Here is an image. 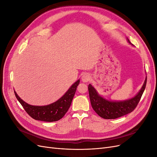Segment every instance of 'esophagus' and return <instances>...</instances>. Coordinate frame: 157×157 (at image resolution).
Returning a JSON list of instances; mask_svg holds the SVG:
<instances>
[{"label": "esophagus", "mask_w": 157, "mask_h": 157, "mask_svg": "<svg viewBox=\"0 0 157 157\" xmlns=\"http://www.w3.org/2000/svg\"><path fill=\"white\" fill-rule=\"evenodd\" d=\"M90 80V76L88 73H85L82 76V80L84 82H88Z\"/></svg>", "instance_id": "34e87169"}]
</instances>
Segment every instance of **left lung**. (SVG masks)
<instances>
[{"label": "left lung", "instance_id": "obj_1", "mask_svg": "<svg viewBox=\"0 0 157 157\" xmlns=\"http://www.w3.org/2000/svg\"><path fill=\"white\" fill-rule=\"evenodd\" d=\"M128 42L131 44L127 39ZM147 83V77L140 92L134 97L124 101H111L101 96L92 84L88 85L90 102L94 110L105 119H115L132 112L138 104Z\"/></svg>", "mask_w": 157, "mask_h": 157}]
</instances>
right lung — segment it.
I'll return each mask as SVG.
<instances>
[{
	"label": "right lung",
	"instance_id": "add662e5",
	"mask_svg": "<svg viewBox=\"0 0 157 157\" xmlns=\"http://www.w3.org/2000/svg\"><path fill=\"white\" fill-rule=\"evenodd\" d=\"M79 82L80 80L75 82L58 101L44 106L29 105L22 100L15 91L14 94L19 102L24 108L25 111L33 118L44 122H54L60 120L67 112Z\"/></svg>",
	"mask_w": 157,
	"mask_h": 157
}]
</instances>
